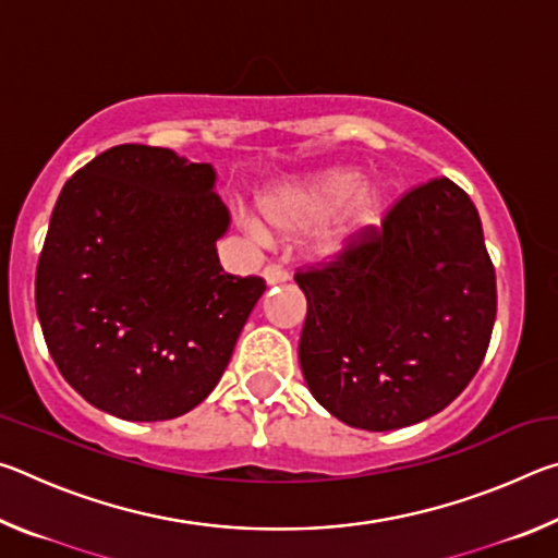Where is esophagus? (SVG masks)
<instances>
[{
    "instance_id": "obj_1",
    "label": "esophagus",
    "mask_w": 558,
    "mask_h": 558,
    "mask_svg": "<svg viewBox=\"0 0 558 558\" xmlns=\"http://www.w3.org/2000/svg\"><path fill=\"white\" fill-rule=\"evenodd\" d=\"M263 280H266V286H280V282L288 280V272L278 266H268L263 270Z\"/></svg>"
}]
</instances>
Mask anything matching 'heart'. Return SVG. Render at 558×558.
<instances>
[{"label": "heart", "instance_id": "1", "mask_svg": "<svg viewBox=\"0 0 558 558\" xmlns=\"http://www.w3.org/2000/svg\"><path fill=\"white\" fill-rule=\"evenodd\" d=\"M399 199L393 179L364 182L356 167H335L325 172L280 182L258 196L263 226L278 235H300L319 227L313 251L319 258H339L379 233ZM248 229L263 239L258 223Z\"/></svg>", "mask_w": 558, "mask_h": 558}]
</instances>
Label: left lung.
Masks as SVG:
<instances>
[{
	"label": "left lung",
	"mask_w": 558,
	"mask_h": 558,
	"mask_svg": "<svg viewBox=\"0 0 558 558\" xmlns=\"http://www.w3.org/2000/svg\"><path fill=\"white\" fill-rule=\"evenodd\" d=\"M300 366L347 426L396 430L458 399L483 364L497 313L495 268L475 204L450 179L413 189L384 229L319 270Z\"/></svg>",
	"instance_id": "obj_1"
}]
</instances>
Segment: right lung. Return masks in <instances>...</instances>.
I'll return each mask as SVG.
<instances>
[{
	"mask_svg": "<svg viewBox=\"0 0 558 558\" xmlns=\"http://www.w3.org/2000/svg\"><path fill=\"white\" fill-rule=\"evenodd\" d=\"M211 165L118 145L61 189L36 268V315L56 366L122 421L199 405L231 362L260 278L223 272L231 216Z\"/></svg>",
	"mask_w": 558,
	"mask_h": 558,
	"instance_id": "obj_1",
	"label": "right lung"
}]
</instances>
